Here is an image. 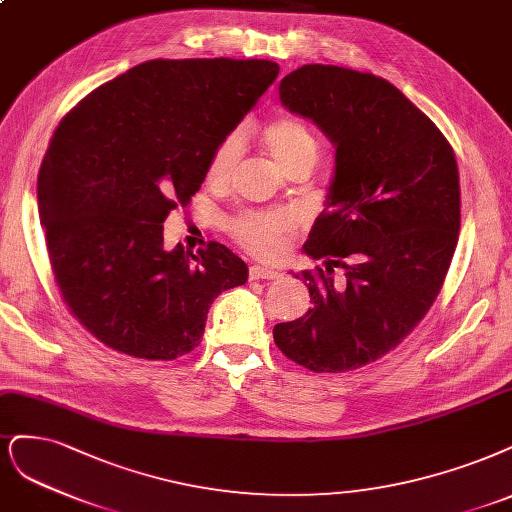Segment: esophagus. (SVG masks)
<instances>
[{
  "instance_id": "1",
  "label": "esophagus",
  "mask_w": 512,
  "mask_h": 512,
  "mask_svg": "<svg viewBox=\"0 0 512 512\" xmlns=\"http://www.w3.org/2000/svg\"><path fill=\"white\" fill-rule=\"evenodd\" d=\"M281 273L275 271V269H269V267H258V264H254V267H250V279L256 281V279H277Z\"/></svg>"
}]
</instances>
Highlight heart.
Listing matches in <instances>:
<instances>
[{
    "label": "heart",
    "instance_id": "heart-1",
    "mask_svg": "<svg viewBox=\"0 0 512 512\" xmlns=\"http://www.w3.org/2000/svg\"><path fill=\"white\" fill-rule=\"evenodd\" d=\"M262 142L271 152L273 161L286 173L298 165H315L317 139L305 120L296 116H277L262 129ZM243 152V131H231L211 152L207 163V180L224 184L231 178ZM296 220L286 209L243 211L231 220V233L250 252L273 258L284 252Z\"/></svg>",
    "mask_w": 512,
    "mask_h": 512
}]
</instances>
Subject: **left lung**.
<instances>
[{"label": "left lung", "instance_id": "obj_1", "mask_svg": "<svg viewBox=\"0 0 512 512\" xmlns=\"http://www.w3.org/2000/svg\"><path fill=\"white\" fill-rule=\"evenodd\" d=\"M279 99L337 152L303 248L324 267L296 275L313 307L273 339L296 364L343 373L400 345L436 301L460 233V173L445 135L383 78L303 65Z\"/></svg>", "mask_w": 512, "mask_h": 512}]
</instances>
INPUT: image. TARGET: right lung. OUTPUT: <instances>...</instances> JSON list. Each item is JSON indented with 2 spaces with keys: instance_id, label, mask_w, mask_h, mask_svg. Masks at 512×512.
<instances>
[{
  "instance_id": "right-lung-1",
  "label": "right lung",
  "mask_w": 512,
  "mask_h": 512,
  "mask_svg": "<svg viewBox=\"0 0 512 512\" xmlns=\"http://www.w3.org/2000/svg\"><path fill=\"white\" fill-rule=\"evenodd\" d=\"M277 74L264 59H156L59 122L38 175L40 222L65 305L101 343L175 360L199 345L218 294L248 281L222 243L167 250L163 222Z\"/></svg>"
}]
</instances>
